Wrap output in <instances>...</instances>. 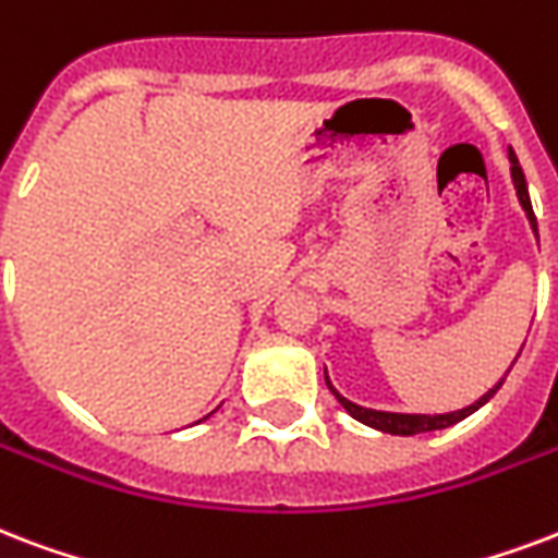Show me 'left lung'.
I'll use <instances>...</instances> for the list:
<instances>
[{
  "instance_id": "8db88e82",
  "label": "left lung",
  "mask_w": 558,
  "mask_h": 558,
  "mask_svg": "<svg viewBox=\"0 0 558 558\" xmlns=\"http://www.w3.org/2000/svg\"><path fill=\"white\" fill-rule=\"evenodd\" d=\"M509 163H512V184H515V193H518V202H521V207H524L526 219H530V228H533V233L538 236V225H535V213H533V204H530V190H526V178H524V169H521V163H518L515 151L509 148ZM521 356V354H518ZM515 356V360H518ZM509 374V372H506ZM325 380H327V389L333 392V398L339 403H342V410L351 415V418H356L360 424H368V427H374V430L380 433H392V436H415V433H430V430H445V427H453V424H459L462 418H468L471 412H477L480 407H486L492 398H495V392L504 386L506 377H500V380L488 389L480 401H474L471 407H462V410L457 412H441V415H421V412H386V410H368V407H360V403L348 401L345 395H339L333 389V383H330V377H327V368H325Z\"/></svg>"
}]
</instances>
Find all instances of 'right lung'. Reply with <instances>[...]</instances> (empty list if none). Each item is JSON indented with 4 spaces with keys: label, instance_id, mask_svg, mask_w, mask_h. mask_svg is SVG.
Segmentation results:
<instances>
[{
    "label": "right lung",
    "instance_id": "right-lung-1",
    "mask_svg": "<svg viewBox=\"0 0 558 558\" xmlns=\"http://www.w3.org/2000/svg\"><path fill=\"white\" fill-rule=\"evenodd\" d=\"M210 415H213V412H210Z\"/></svg>",
    "mask_w": 558,
    "mask_h": 558
}]
</instances>
